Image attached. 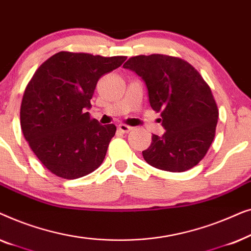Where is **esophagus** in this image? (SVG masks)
Segmentation results:
<instances>
[{"instance_id":"obj_1","label":"esophagus","mask_w":251,"mask_h":251,"mask_svg":"<svg viewBox=\"0 0 251 251\" xmlns=\"http://www.w3.org/2000/svg\"><path fill=\"white\" fill-rule=\"evenodd\" d=\"M118 129L121 132H123V133H128L129 131H131L133 128H132V126H126V125H119L118 126Z\"/></svg>"}]
</instances>
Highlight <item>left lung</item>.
I'll use <instances>...</instances> for the list:
<instances>
[{
    "mask_svg": "<svg viewBox=\"0 0 251 251\" xmlns=\"http://www.w3.org/2000/svg\"><path fill=\"white\" fill-rule=\"evenodd\" d=\"M123 67L142 77L166 131L152 136L151 146L143 151L146 162L170 173L197 166L214 140L218 121L217 105L200 73L167 54L131 57Z\"/></svg>",
    "mask_w": 251,
    "mask_h": 251,
    "instance_id": "left-lung-1",
    "label": "left lung"
}]
</instances>
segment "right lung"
Listing matches in <instances>:
<instances>
[{"label": "right lung", "instance_id": "obj_1", "mask_svg": "<svg viewBox=\"0 0 251 251\" xmlns=\"http://www.w3.org/2000/svg\"><path fill=\"white\" fill-rule=\"evenodd\" d=\"M126 59L60 51L27 84L20 107L24 137L53 175L76 179L102 163L116 126H101L84 109L91 107L99 78Z\"/></svg>", "mask_w": 251, "mask_h": 251}]
</instances>
